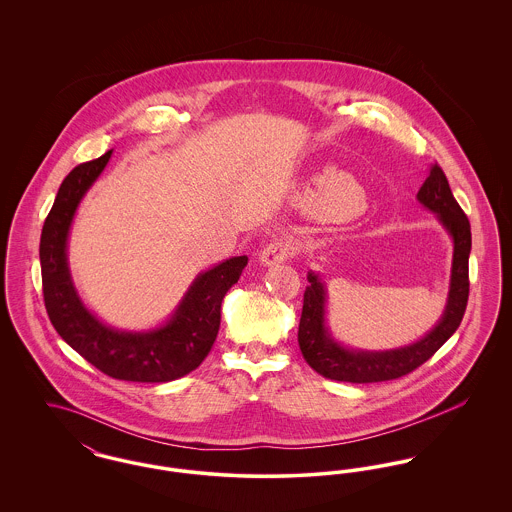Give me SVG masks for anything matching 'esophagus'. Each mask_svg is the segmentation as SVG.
Segmentation results:
<instances>
[{
    "mask_svg": "<svg viewBox=\"0 0 512 512\" xmlns=\"http://www.w3.org/2000/svg\"><path fill=\"white\" fill-rule=\"evenodd\" d=\"M295 253H297V245L293 244L292 240L278 238V240H272L270 244H267V247L261 251L259 259L265 267H272V265L292 259Z\"/></svg>",
    "mask_w": 512,
    "mask_h": 512,
    "instance_id": "1",
    "label": "esophagus"
}]
</instances>
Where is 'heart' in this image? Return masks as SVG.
Segmentation results:
<instances>
[{"label":"heart","mask_w":512,"mask_h":512,"mask_svg":"<svg viewBox=\"0 0 512 512\" xmlns=\"http://www.w3.org/2000/svg\"><path fill=\"white\" fill-rule=\"evenodd\" d=\"M336 178H351L349 174H343V172L330 171L326 172L320 180H318V188L324 190L330 186L332 180ZM357 201L353 203H345L340 199H334V197H311V211L317 213L320 217H326V219H341V217H347L351 213L357 211Z\"/></svg>","instance_id":"1"}]
</instances>
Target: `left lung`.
Returning <instances> with one entry per match:
<instances>
[{
    "label": "left lung",
    "instance_id": "8db88e82",
    "mask_svg": "<svg viewBox=\"0 0 512 512\" xmlns=\"http://www.w3.org/2000/svg\"><path fill=\"white\" fill-rule=\"evenodd\" d=\"M418 201L438 215L439 222L453 238V267L445 311L438 324L422 340L390 351H355L332 338L326 328V288L315 272L307 274L309 286L303 295L297 341L305 361L318 374L338 382L370 384L401 378L426 363L459 328L468 303V255L472 247L470 222L453 197L449 182L439 165H432L428 178L418 190Z\"/></svg>",
    "mask_w": 512,
    "mask_h": 512
}]
</instances>
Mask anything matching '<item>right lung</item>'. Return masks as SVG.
Returning a JSON list of instances; mask_svg holds the SVG:
<instances>
[{"instance_id":"1","label":"right lung","mask_w":512,"mask_h":512,"mask_svg":"<svg viewBox=\"0 0 512 512\" xmlns=\"http://www.w3.org/2000/svg\"><path fill=\"white\" fill-rule=\"evenodd\" d=\"M111 153L74 167L57 192L40 238L44 303L57 334L103 374L126 382H171L209 355L219 334L220 303L240 280L247 257H232L201 272L171 320L155 330L121 332L103 324L74 290L67 238L80 199L98 180Z\"/></svg>"}]
</instances>
